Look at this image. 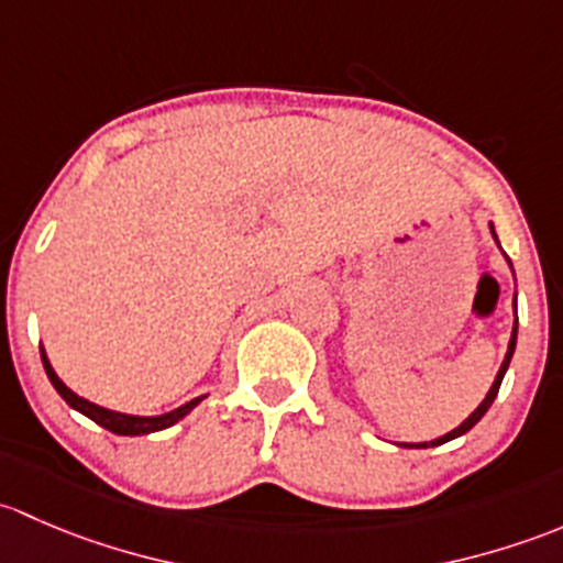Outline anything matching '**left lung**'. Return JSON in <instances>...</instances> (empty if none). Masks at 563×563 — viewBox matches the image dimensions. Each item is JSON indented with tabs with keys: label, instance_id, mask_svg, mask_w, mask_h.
<instances>
[{
	"label": "left lung",
	"instance_id": "obj_1",
	"mask_svg": "<svg viewBox=\"0 0 563 563\" xmlns=\"http://www.w3.org/2000/svg\"><path fill=\"white\" fill-rule=\"evenodd\" d=\"M490 233H494V224H490ZM494 239H496V233H494ZM515 341H518V320H515V328H512V335H509V346H507V355H504V363H501V368H498V374H496V379H494V385H490V390H488V396L483 398V404H479L477 409L472 411V415L466 417V420L461 422V426L457 428H453V431L450 433H444V437H439V439H433V442H420V444H411V442H404V444H398V448H417V450H426V448H439V444H444V442H450V439H457V437H463V433L466 431H472L474 426H477L479 420H483V415L485 411L490 409V404H494V398L498 396V387H501V379H504V374H507V368H509V361H512V352H515Z\"/></svg>",
	"mask_w": 563,
	"mask_h": 563
}]
</instances>
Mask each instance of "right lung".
Masks as SVG:
<instances>
[{"instance_id": "add662e5", "label": "right lung", "mask_w": 563, "mask_h": 563, "mask_svg": "<svg viewBox=\"0 0 563 563\" xmlns=\"http://www.w3.org/2000/svg\"><path fill=\"white\" fill-rule=\"evenodd\" d=\"M40 357H43V366H45V374H48L51 385L56 387V393H59L62 398L69 404L73 409H78L80 415H86L89 420H95L97 426L108 428V431L119 433V437H143V433H154V431H162V428H170L176 426L178 420H184V417L192 411L197 404L202 401L206 396L200 398H192V401H187L184 407L173 409V411H165V415H156V417H137V415H121V411H113V409H106V407H97V404L86 401V398H80L78 393H73L65 382L56 376L54 366H51L48 355H45V350H40Z\"/></svg>"}]
</instances>
